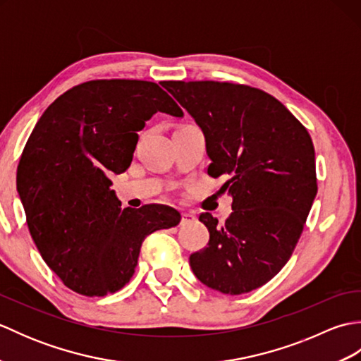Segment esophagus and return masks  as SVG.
<instances>
[{"label":"esophagus","mask_w":361,"mask_h":361,"mask_svg":"<svg viewBox=\"0 0 361 361\" xmlns=\"http://www.w3.org/2000/svg\"><path fill=\"white\" fill-rule=\"evenodd\" d=\"M195 220H197V217H195V214H192V212H183L181 214V225H190V224H194Z\"/></svg>","instance_id":"esophagus-1"}]
</instances>
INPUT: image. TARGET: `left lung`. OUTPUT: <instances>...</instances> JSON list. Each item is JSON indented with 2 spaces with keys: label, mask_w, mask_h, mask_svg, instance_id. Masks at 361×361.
Returning <instances> with one entry per match:
<instances>
[{
  "label": "left lung",
  "mask_w": 361,
  "mask_h": 361,
  "mask_svg": "<svg viewBox=\"0 0 361 361\" xmlns=\"http://www.w3.org/2000/svg\"><path fill=\"white\" fill-rule=\"evenodd\" d=\"M161 85L202 128L208 173L226 176L220 190L233 197L225 224L200 216L209 242L190 255V268L225 295L262 287L287 264L317 197L309 132L262 90L212 80Z\"/></svg>",
  "instance_id": "1"
}]
</instances>
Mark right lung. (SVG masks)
<instances>
[{"mask_svg":"<svg viewBox=\"0 0 361 361\" xmlns=\"http://www.w3.org/2000/svg\"><path fill=\"white\" fill-rule=\"evenodd\" d=\"M181 118L163 88L145 80H90L38 119L23 150L17 190L29 233L68 288L105 296L132 278L142 240L180 224L178 211L121 209L110 176L126 172L137 133L155 113Z\"/></svg>","mask_w":361,"mask_h":361,"instance_id":"1","label":"right lung"}]
</instances>
